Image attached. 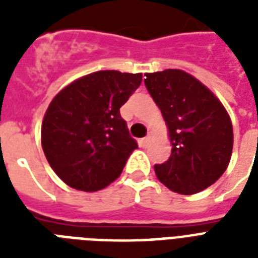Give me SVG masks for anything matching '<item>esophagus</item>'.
Masks as SVG:
<instances>
[{
    "label": "esophagus",
    "mask_w": 258,
    "mask_h": 258,
    "mask_svg": "<svg viewBox=\"0 0 258 258\" xmlns=\"http://www.w3.org/2000/svg\"><path fill=\"white\" fill-rule=\"evenodd\" d=\"M150 141H151V135H147V137L146 138H143V139H142L141 141V145H142V147H147V146L150 145Z\"/></svg>",
    "instance_id": "esophagus-1"
}]
</instances>
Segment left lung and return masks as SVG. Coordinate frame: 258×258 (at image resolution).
I'll use <instances>...</instances> for the list:
<instances>
[{
    "mask_svg": "<svg viewBox=\"0 0 258 258\" xmlns=\"http://www.w3.org/2000/svg\"><path fill=\"white\" fill-rule=\"evenodd\" d=\"M145 84L161 109L172 149L155 165L158 179L171 191L190 196L212 186L228 167L233 127L214 93L180 70L145 75Z\"/></svg>",
    "mask_w": 258,
    "mask_h": 258,
    "instance_id": "obj_1",
    "label": "left lung"
}]
</instances>
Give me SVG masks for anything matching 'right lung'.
<instances>
[{"instance_id": "1", "label": "right lung", "mask_w": 258, "mask_h": 258, "mask_svg": "<svg viewBox=\"0 0 258 258\" xmlns=\"http://www.w3.org/2000/svg\"><path fill=\"white\" fill-rule=\"evenodd\" d=\"M142 74L99 71L75 80L50 101L41 125L46 161L68 186L97 191L116 179L138 149L120 107Z\"/></svg>"}]
</instances>
